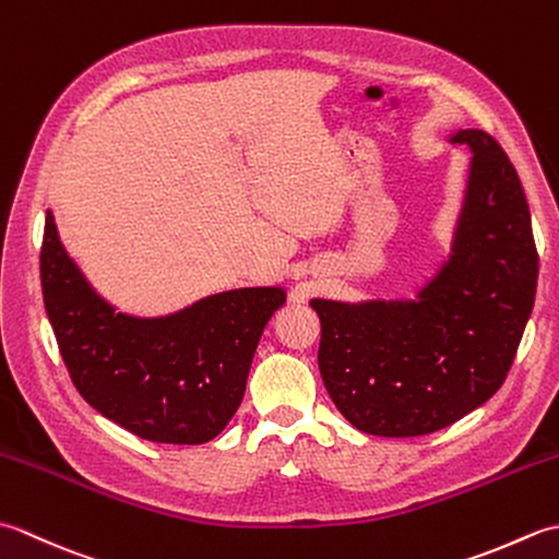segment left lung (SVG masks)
I'll return each mask as SVG.
<instances>
[{
  "label": "left lung",
  "mask_w": 559,
  "mask_h": 559,
  "mask_svg": "<svg viewBox=\"0 0 559 559\" xmlns=\"http://www.w3.org/2000/svg\"><path fill=\"white\" fill-rule=\"evenodd\" d=\"M466 189L451 252L411 300H310L319 372L343 418L377 437H420L502 386L536 300L538 252L514 165L483 129H459Z\"/></svg>",
  "instance_id": "obj_1"
}]
</instances>
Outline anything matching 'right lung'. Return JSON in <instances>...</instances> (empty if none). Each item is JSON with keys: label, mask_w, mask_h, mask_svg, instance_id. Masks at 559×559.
Wrapping results in <instances>:
<instances>
[{"label": "right lung", "mask_w": 559, "mask_h": 559, "mask_svg": "<svg viewBox=\"0 0 559 559\" xmlns=\"http://www.w3.org/2000/svg\"><path fill=\"white\" fill-rule=\"evenodd\" d=\"M45 312L71 382L105 418L160 444H204L240 408L257 343L286 302L281 286L209 295L180 312H117L59 240L40 249Z\"/></svg>", "instance_id": "obj_1"}]
</instances>
